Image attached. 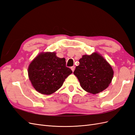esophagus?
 Wrapping results in <instances>:
<instances>
[{
    "mask_svg": "<svg viewBox=\"0 0 135 135\" xmlns=\"http://www.w3.org/2000/svg\"><path fill=\"white\" fill-rule=\"evenodd\" d=\"M75 66H72V67H71V70H72L73 71H74V70H75Z\"/></svg>",
    "mask_w": 135,
    "mask_h": 135,
    "instance_id": "34e87169",
    "label": "esophagus"
}]
</instances>
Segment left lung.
I'll use <instances>...</instances> for the list:
<instances>
[{
	"label": "left lung",
	"instance_id": "obj_1",
	"mask_svg": "<svg viewBox=\"0 0 135 135\" xmlns=\"http://www.w3.org/2000/svg\"><path fill=\"white\" fill-rule=\"evenodd\" d=\"M74 74L84 90L92 94L104 91L111 83L114 72L112 66L97 53L83 55Z\"/></svg>",
	"mask_w": 135,
	"mask_h": 135
}]
</instances>
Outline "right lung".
I'll return each mask as SVG.
<instances>
[{
    "label": "right lung",
    "instance_id": "right-lung-1",
    "mask_svg": "<svg viewBox=\"0 0 135 135\" xmlns=\"http://www.w3.org/2000/svg\"><path fill=\"white\" fill-rule=\"evenodd\" d=\"M72 73L71 69L66 66L65 59L58 57L55 52L40 54L28 68L32 86L44 95H50L57 91Z\"/></svg>",
    "mask_w": 135,
    "mask_h": 135
}]
</instances>
